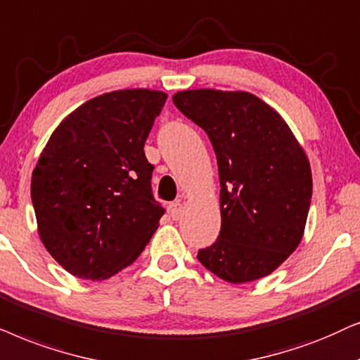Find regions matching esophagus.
I'll list each match as a JSON object with an SVG mask.
<instances>
[{"mask_svg": "<svg viewBox=\"0 0 360 360\" xmlns=\"http://www.w3.org/2000/svg\"><path fill=\"white\" fill-rule=\"evenodd\" d=\"M183 212H184V207H183V204H181V202H172L169 205V214L174 220L179 219L181 215H183Z\"/></svg>", "mask_w": 360, "mask_h": 360, "instance_id": "obj_1", "label": "esophagus"}]
</instances>
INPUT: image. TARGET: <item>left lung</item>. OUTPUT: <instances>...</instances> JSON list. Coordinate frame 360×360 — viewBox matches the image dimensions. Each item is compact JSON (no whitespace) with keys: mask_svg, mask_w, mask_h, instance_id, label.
<instances>
[{"mask_svg":"<svg viewBox=\"0 0 360 360\" xmlns=\"http://www.w3.org/2000/svg\"><path fill=\"white\" fill-rule=\"evenodd\" d=\"M172 103L207 133L217 156L222 227L199 262L229 283L270 275L304 236L313 174L303 146L250 92L181 90Z\"/></svg>","mask_w":360,"mask_h":360,"instance_id":"left-lung-1","label":"left lung"}]
</instances>
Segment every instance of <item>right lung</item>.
<instances>
[{
    "label": "right lung",
    "instance_id": "add662e5",
    "mask_svg": "<svg viewBox=\"0 0 360 360\" xmlns=\"http://www.w3.org/2000/svg\"><path fill=\"white\" fill-rule=\"evenodd\" d=\"M166 98L161 90H113L52 131L32 171L31 199L41 242L70 275H117L160 227L165 209L153 199L143 148Z\"/></svg>",
    "mask_w": 360,
    "mask_h": 360
}]
</instances>
